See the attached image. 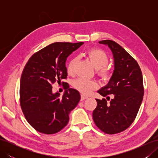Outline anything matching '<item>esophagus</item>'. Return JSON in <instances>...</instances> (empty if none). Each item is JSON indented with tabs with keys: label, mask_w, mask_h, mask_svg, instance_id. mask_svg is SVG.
<instances>
[{
	"label": "esophagus",
	"mask_w": 158,
	"mask_h": 158,
	"mask_svg": "<svg viewBox=\"0 0 158 158\" xmlns=\"http://www.w3.org/2000/svg\"><path fill=\"white\" fill-rule=\"evenodd\" d=\"M87 98H88V96H86L83 95V94L81 95V101H83V100H85Z\"/></svg>",
	"instance_id": "34e87169"
}]
</instances>
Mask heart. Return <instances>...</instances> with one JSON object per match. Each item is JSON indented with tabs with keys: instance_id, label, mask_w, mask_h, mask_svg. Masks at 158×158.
<instances>
[{
	"instance_id": "1",
	"label": "heart",
	"mask_w": 158,
	"mask_h": 158,
	"mask_svg": "<svg viewBox=\"0 0 158 158\" xmlns=\"http://www.w3.org/2000/svg\"><path fill=\"white\" fill-rule=\"evenodd\" d=\"M87 56L97 69L98 75L103 80L109 79L110 76V73L106 66L109 62L108 54L102 49L93 48L87 52ZM77 60H78L77 57H73L70 60L67 65V73L69 75H73L75 73V68ZM72 85L74 88L85 94H88L93 89L98 88V83L95 81L83 78H78L73 80Z\"/></svg>"
}]
</instances>
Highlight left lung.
<instances>
[{"label":"left lung","mask_w":158,"mask_h":158,"mask_svg":"<svg viewBox=\"0 0 158 158\" xmlns=\"http://www.w3.org/2000/svg\"><path fill=\"white\" fill-rule=\"evenodd\" d=\"M99 43L108 45L111 50L115 69L108 84L98 92L103 97L113 94L114 98L109 104L105 98L96 99L93 119L103 132L114 135L126 130L136 118L144 95L143 75L135 59L118 43L111 40Z\"/></svg>","instance_id":"obj_1"}]
</instances>
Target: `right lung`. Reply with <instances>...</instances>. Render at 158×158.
Listing matches in <instances>:
<instances>
[{
	"instance_id": "right-lung-1",
	"label": "right lung",
	"mask_w": 158,
	"mask_h": 158,
	"mask_svg": "<svg viewBox=\"0 0 158 158\" xmlns=\"http://www.w3.org/2000/svg\"><path fill=\"white\" fill-rule=\"evenodd\" d=\"M83 42H56L35 53L23 70L19 86L20 106L33 128L53 135L64 127L69 113L79 102L80 94L62 82L65 92L52 93V85L67 78L66 60Z\"/></svg>"
}]
</instances>
